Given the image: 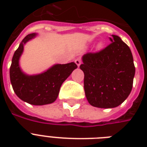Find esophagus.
Segmentation results:
<instances>
[{"instance_id": "1", "label": "esophagus", "mask_w": 147, "mask_h": 147, "mask_svg": "<svg viewBox=\"0 0 147 147\" xmlns=\"http://www.w3.org/2000/svg\"><path fill=\"white\" fill-rule=\"evenodd\" d=\"M75 62H76V64L79 67L80 66V65L82 64V60H81L80 58H77V59L75 60Z\"/></svg>"}]
</instances>
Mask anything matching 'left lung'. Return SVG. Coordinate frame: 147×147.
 Returning <instances> with one entry per match:
<instances>
[{
  "mask_svg": "<svg viewBox=\"0 0 147 147\" xmlns=\"http://www.w3.org/2000/svg\"><path fill=\"white\" fill-rule=\"evenodd\" d=\"M96 53L83 55L80 65L85 74L84 89L88 101L100 108L117 107L127 99L133 87L135 66L132 53L118 36Z\"/></svg>",
  "mask_w": 147,
  "mask_h": 147,
  "instance_id": "8db88e82",
  "label": "left lung"
}]
</instances>
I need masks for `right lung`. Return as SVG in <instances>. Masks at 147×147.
Listing matches in <instances>:
<instances>
[{
  "mask_svg": "<svg viewBox=\"0 0 147 147\" xmlns=\"http://www.w3.org/2000/svg\"><path fill=\"white\" fill-rule=\"evenodd\" d=\"M36 36V33L28 34L15 51L10 68V78L18 98L30 105H44L56 100L62 84L78 66L75 62L56 64L39 75L24 74L19 66V59L24 51V45Z\"/></svg>",
  "mask_w": 147,
  "mask_h": 147,
  "instance_id": "right-lung-1",
  "label": "right lung"
}]
</instances>
